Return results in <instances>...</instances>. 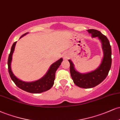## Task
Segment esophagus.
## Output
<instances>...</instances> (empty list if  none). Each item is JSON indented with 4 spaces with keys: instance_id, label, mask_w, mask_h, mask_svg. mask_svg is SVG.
Returning a JSON list of instances; mask_svg holds the SVG:
<instances>
[{
    "instance_id": "1",
    "label": "esophagus",
    "mask_w": 120,
    "mask_h": 120,
    "mask_svg": "<svg viewBox=\"0 0 120 120\" xmlns=\"http://www.w3.org/2000/svg\"><path fill=\"white\" fill-rule=\"evenodd\" d=\"M69 58V56L68 55H64V60H67V59H68Z\"/></svg>"
}]
</instances>
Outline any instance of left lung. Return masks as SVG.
<instances>
[{
    "instance_id": "left-lung-1",
    "label": "left lung",
    "mask_w": 120,
    "mask_h": 120,
    "mask_svg": "<svg viewBox=\"0 0 120 120\" xmlns=\"http://www.w3.org/2000/svg\"><path fill=\"white\" fill-rule=\"evenodd\" d=\"M89 33L91 34L92 38L98 37L101 43L103 57L101 64L94 71L86 73H81L75 69L74 65L71 60L70 72L74 84L79 87L89 89L97 86L105 79L108 75L112 64V51L108 38L98 30L89 29Z\"/></svg>"
}]
</instances>
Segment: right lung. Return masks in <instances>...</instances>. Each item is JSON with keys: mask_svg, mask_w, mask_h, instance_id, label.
Here are the masks:
<instances>
[{"mask_svg": "<svg viewBox=\"0 0 120 120\" xmlns=\"http://www.w3.org/2000/svg\"><path fill=\"white\" fill-rule=\"evenodd\" d=\"M29 33L24 34L20 37L22 38ZM17 42H15L12 45L10 53L9 55L8 60V71L12 80L14 82L18 87L22 90L33 94H39L46 91L49 90L52 87L54 83V80L55 78V73L57 69L59 68L63 61V59L60 58L59 60L53 63L50 66L48 71L45 75L38 80L33 81V82H25L23 81L16 77L12 72L11 69V62L12 60V55L15 51V48Z\"/></svg>", "mask_w": 120, "mask_h": 120, "instance_id": "add662e5", "label": "right lung"}]
</instances>
